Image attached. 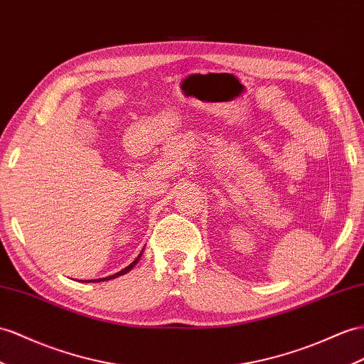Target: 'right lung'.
I'll use <instances>...</instances> for the list:
<instances>
[{
	"instance_id": "right-lung-1",
	"label": "right lung",
	"mask_w": 364,
	"mask_h": 364,
	"mask_svg": "<svg viewBox=\"0 0 364 364\" xmlns=\"http://www.w3.org/2000/svg\"><path fill=\"white\" fill-rule=\"evenodd\" d=\"M139 257H141V254H139V255H138V258H135L134 262L130 263L127 267H124L123 271H119V272H117V274H114V275H110V277H106V278H98V279H93V282H106V279H112V278H117V277H119V275H124V274H127V272L130 271V269H132V267H134V266L138 263ZM90 282H92V279H90ZM93 282H92V283H93Z\"/></svg>"
}]
</instances>
